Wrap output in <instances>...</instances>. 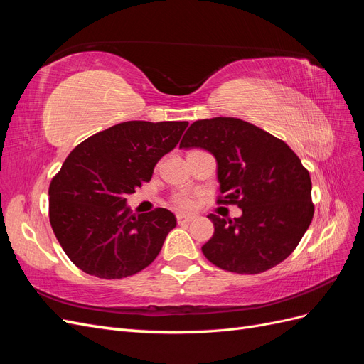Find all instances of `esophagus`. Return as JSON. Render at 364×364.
<instances>
[{
  "instance_id": "obj_1",
  "label": "esophagus",
  "mask_w": 364,
  "mask_h": 364,
  "mask_svg": "<svg viewBox=\"0 0 364 364\" xmlns=\"http://www.w3.org/2000/svg\"><path fill=\"white\" fill-rule=\"evenodd\" d=\"M176 218H178V223H186V222H191V220H194L196 215L194 214L178 213V214H176Z\"/></svg>"
}]
</instances>
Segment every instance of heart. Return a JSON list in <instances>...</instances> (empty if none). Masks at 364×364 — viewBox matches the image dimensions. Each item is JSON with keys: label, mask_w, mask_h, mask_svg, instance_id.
<instances>
[{"label": "heart", "mask_w": 364, "mask_h": 364, "mask_svg": "<svg viewBox=\"0 0 364 364\" xmlns=\"http://www.w3.org/2000/svg\"><path fill=\"white\" fill-rule=\"evenodd\" d=\"M173 200H174L176 205L181 206V208H190V206H193V199H191L188 194H185V193L174 194Z\"/></svg>", "instance_id": "b5f03b06"}]
</instances>
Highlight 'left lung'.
<instances>
[{
  "label": "left lung",
  "instance_id": "8db88e82",
  "mask_svg": "<svg viewBox=\"0 0 364 364\" xmlns=\"http://www.w3.org/2000/svg\"><path fill=\"white\" fill-rule=\"evenodd\" d=\"M181 149L200 147L217 161L223 197L237 205V218L209 214L214 235L202 246L214 266L241 274H257L278 266L299 245L310 226V173L279 138L230 117L197 119L185 132Z\"/></svg>",
  "mask_w": 364,
  "mask_h": 364
}]
</instances>
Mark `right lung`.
Instances as JSON below:
<instances>
[{
	"mask_svg": "<svg viewBox=\"0 0 364 364\" xmlns=\"http://www.w3.org/2000/svg\"><path fill=\"white\" fill-rule=\"evenodd\" d=\"M186 121H126L90 136L50 183V223L77 267L103 279L132 277L153 262L176 217L165 208L132 214L126 197L151 179Z\"/></svg>",
	"mask_w": 364,
	"mask_h": 364,
	"instance_id": "obj_1",
	"label": "right lung"
}]
</instances>
